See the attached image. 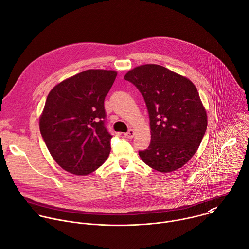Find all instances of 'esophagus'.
Masks as SVG:
<instances>
[{
    "label": "esophagus",
    "instance_id": "34e87169",
    "mask_svg": "<svg viewBox=\"0 0 249 249\" xmlns=\"http://www.w3.org/2000/svg\"><path fill=\"white\" fill-rule=\"evenodd\" d=\"M134 135H135V132H134V130H132V129H130L127 133L124 134L125 138H127V139H132V138L134 137Z\"/></svg>",
    "mask_w": 249,
    "mask_h": 249
}]
</instances>
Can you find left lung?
Here are the masks:
<instances>
[{
  "mask_svg": "<svg viewBox=\"0 0 249 249\" xmlns=\"http://www.w3.org/2000/svg\"><path fill=\"white\" fill-rule=\"evenodd\" d=\"M144 99L151 130L148 147L139 150L154 170L181 168L197 150L207 128L206 111L193 82L166 67L144 64L124 77Z\"/></svg>",
  "mask_w": 249,
  "mask_h": 249,
  "instance_id": "8db88e82",
  "label": "left lung"
}]
</instances>
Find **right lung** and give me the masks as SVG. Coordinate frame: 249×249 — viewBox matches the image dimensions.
<instances>
[{
	"label": "right lung",
	"instance_id": "1",
	"mask_svg": "<svg viewBox=\"0 0 249 249\" xmlns=\"http://www.w3.org/2000/svg\"><path fill=\"white\" fill-rule=\"evenodd\" d=\"M117 72L90 69L54 86L40 117V131L55 162L75 175H88L109 155L105 99Z\"/></svg>",
	"mask_w": 249,
	"mask_h": 249
}]
</instances>
